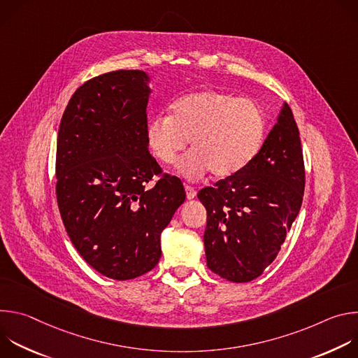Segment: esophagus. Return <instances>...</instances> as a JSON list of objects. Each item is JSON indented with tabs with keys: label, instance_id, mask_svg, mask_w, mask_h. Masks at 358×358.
Masks as SVG:
<instances>
[{
	"label": "esophagus",
	"instance_id": "34e87169",
	"mask_svg": "<svg viewBox=\"0 0 358 358\" xmlns=\"http://www.w3.org/2000/svg\"><path fill=\"white\" fill-rule=\"evenodd\" d=\"M184 188H185V194H187V198L188 199H192V198H195V195H196V191L191 187V185H184Z\"/></svg>",
	"mask_w": 358,
	"mask_h": 358
}]
</instances>
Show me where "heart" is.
<instances>
[{
	"instance_id": "heart-1",
	"label": "heart",
	"mask_w": 358,
	"mask_h": 358,
	"mask_svg": "<svg viewBox=\"0 0 358 358\" xmlns=\"http://www.w3.org/2000/svg\"><path fill=\"white\" fill-rule=\"evenodd\" d=\"M265 130V115L253 100L203 90L176 100L170 116L152 117L145 137L163 166H174L189 141L191 151L180 163L181 173L199 178L211 171L215 178H227L258 155Z\"/></svg>"
}]
</instances>
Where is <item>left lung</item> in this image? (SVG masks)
<instances>
[{
	"instance_id": "8db88e82",
	"label": "left lung",
	"mask_w": 358,
	"mask_h": 358,
	"mask_svg": "<svg viewBox=\"0 0 358 358\" xmlns=\"http://www.w3.org/2000/svg\"><path fill=\"white\" fill-rule=\"evenodd\" d=\"M303 192L300 134L285 103L253 160L239 173L198 192L207 210V266L235 283L261 276L278 257L300 211Z\"/></svg>"
}]
</instances>
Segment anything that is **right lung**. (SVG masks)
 <instances>
[{
    "label": "right lung",
    "mask_w": 358,
    "mask_h": 358,
    "mask_svg": "<svg viewBox=\"0 0 358 358\" xmlns=\"http://www.w3.org/2000/svg\"><path fill=\"white\" fill-rule=\"evenodd\" d=\"M148 75L116 71L85 82L64 112L57 143V199L66 232L99 273L129 280L155 268L160 235L185 199L145 137ZM159 176L150 190L145 184Z\"/></svg>",
    "instance_id": "add662e5"
}]
</instances>
